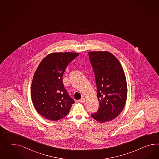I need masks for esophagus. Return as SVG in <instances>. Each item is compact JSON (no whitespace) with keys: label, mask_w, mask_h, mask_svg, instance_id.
Instances as JSON below:
<instances>
[{"label":"esophagus","mask_w":159,"mask_h":159,"mask_svg":"<svg viewBox=\"0 0 159 159\" xmlns=\"http://www.w3.org/2000/svg\"><path fill=\"white\" fill-rule=\"evenodd\" d=\"M85 102V98H81V99H80V100H79V101H78V102H79V103H84Z\"/></svg>","instance_id":"esophagus-1"}]
</instances>
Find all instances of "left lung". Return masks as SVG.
<instances>
[{
    "instance_id": "obj_1",
    "label": "left lung",
    "mask_w": 159,
    "mask_h": 159,
    "mask_svg": "<svg viewBox=\"0 0 159 159\" xmlns=\"http://www.w3.org/2000/svg\"><path fill=\"white\" fill-rule=\"evenodd\" d=\"M97 83L99 108L91 114L100 123L111 121L120 114L126 104L128 87L123 68L107 51L89 52Z\"/></svg>"
}]
</instances>
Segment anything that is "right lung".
<instances>
[{
	"label": "right lung",
	"mask_w": 159,
	"mask_h": 159,
	"mask_svg": "<svg viewBox=\"0 0 159 159\" xmlns=\"http://www.w3.org/2000/svg\"><path fill=\"white\" fill-rule=\"evenodd\" d=\"M79 53L55 52L39 63L31 83V99L35 110L47 120H57L70 112L75 101L67 93L62 75L67 66Z\"/></svg>",
	"instance_id": "obj_1"
}]
</instances>
